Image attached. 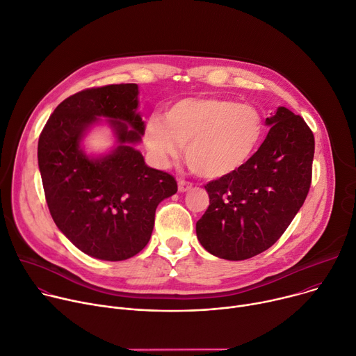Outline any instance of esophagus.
<instances>
[{"label": "esophagus", "mask_w": 356, "mask_h": 356, "mask_svg": "<svg viewBox=\"0 0 356 356\" xmlns=\"http://www.w3.org/2000/svg\"><path fill=\"white\" fill-rule=\"evenodd\" d=\"M177 184H179V192H180V193L188 192V191H191V188L193 187V184H192L191 181H186V180H179Z\"/></svg>", "instance_id": "obj_1"}]
</instances>
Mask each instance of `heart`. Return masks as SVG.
I'll return each mask as SVG.
<instances>
[{
  "mask_svg": "<svg viewBox=\"0 0 356 356\" xmlns=\"http://www.w3.org/2000/svg\"><path fill=\"white\" fill-rule=\"evenodd\" d=\"M264 134L259 111L234 100L184 99L147 122L143 133L152 161L165 168L186 146L191 168L207 179H220L242 169Z\"/></svg>",
  "mask_w": 356,
  "mask_h": 356,
  "instance_id": "obj_1",
  "label": "heart"
}]
</instances>
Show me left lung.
<instances>
[{
	"label": "left lung",
	"mask_w": 356,
	"mask_h": 356,
	"mask_svg": "<svg viewBox=\"0 0 356 356\" xmlns=\"http://www.w3.org/2000/svg\"><path fill=\"white\" fill-rule=\"evenodd\" d=\"M265 141L242 169L204 186L209 207L196 223L213 256L245 260L269 249L302 207L312 180L315 138L300 115L279 107Z\"/></svg>",
	"instance_id": "obj_1"
}]
</instances>
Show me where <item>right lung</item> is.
I'll return each instance as SVG.
<instances>
[{
	"label": "right lung",
	"instance_id": "add662e5",
	"mask_svg": "<svg viewBox=\"0 0 356 356\" xmlns=\"http://www.w3.org/2000/svg\"><path fill=\"white\" fill-rule=\"evenodd\" d=\"M137 84L87 88L57 106L38 140V168L51 218L88 256L126 260L149 243L159 203L177 192L173 176L149 168L136 150L145 133ZM106 118L116 137L106 155L82 149L88 130Z\"/></svg>",
	"mask_w": 356,
	"mask_h": 356
}]
</instances>
